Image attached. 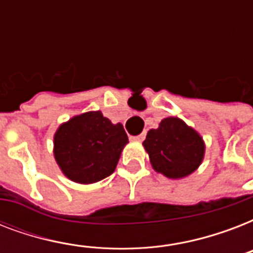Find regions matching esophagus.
Returning <instances> with one entry per match:
<instances>
[{"mask_svg":"<svg viewBox=\"0 0 253 253\" xmlns=\"http://www.w3.org/2000/svg\"><path fill=\"white\" fill-rule=\"evenodd\" d=\"M144 138H146V132H143V134L138 135V136H134V140H136V142H143L144 140Z\"/></svg>","mask_w":253,"mask_h":253,"instance_id":"esophagus-1","label":"esophagus"}]
</instances>
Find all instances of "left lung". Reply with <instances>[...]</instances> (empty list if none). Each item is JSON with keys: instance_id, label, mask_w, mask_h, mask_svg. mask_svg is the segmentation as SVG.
Here are the masks:
<instances>
[{"instance_id": "obj_1", "label": "left lung", "mask_w": 253, "mask_h": 253, "mask_svg": "<svg viewBox=\"0 0 253 253\" xmlns=\"http://www.w3.org/2000/svg\"><path fill=\"white\" fill-rule=\"evenodd\" d=\"M152 168L168 178L192 174L204 160V139L176 117H168L148 131L143 142Z\"/></svg>"}]
</instances>
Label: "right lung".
Returning <instances> with one entry per match:
<instances>
[{
    "instance_id": "add662e5",
    "label": "right lung",
    "mask_w": 253,
    "mask_h": 253,
    "mask_svg": "<svg viewBox=\"0 0 253 253\" xmlns=\"http://www.w3.org/2000/svg\"><path fill=\"white\" fill-rule=\"evenodd\" d=\"M128 138L121 123L101 111H87L60 125L53 136V155L61 172L77 184H93L114 172Z\"/></svg>"
}]
</instances>
